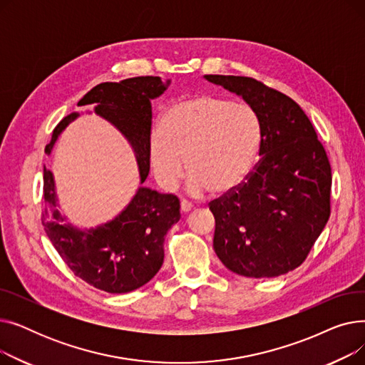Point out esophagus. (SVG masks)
<instances>
[{"mask_svg":"<svg viewBox=\"0 0 365 365\" xmlns=\"http://www.w3.org/2000/svg\"><path fill=\"white\" fill-rule=\"evenodd\" d=\"M192 202H189L187 200H182L180 201V210H182V212L183 213H189L190 212V210H192Z\"/></svg>","mask_w":365,"mask_h":365,"instance_id":"esophagus-1","label":"esophagus"}]
</instances>
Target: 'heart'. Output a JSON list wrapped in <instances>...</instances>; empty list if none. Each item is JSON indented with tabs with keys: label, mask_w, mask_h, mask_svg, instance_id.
<instances>
[{
	"label": "heart",
	"mask_w": 365,
	"mask_h": 365,
	"mask_svg": "<svg viewBox=\"0 0 365 365\" xmlns=\"http://www.w3.org/2000/svg\"><path fill=\"white\" fill-rule=\"evenodd\" d=\"M262 139L260 121L245 103L200 94L171 105L149 140V163L157 182L175 189L186 161L192 194L223 195L252 170Z\"/></svg>",
	"instance_id": "obj_1"
}]
</instances>
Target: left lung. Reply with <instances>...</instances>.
<instances>
[{
	"label": "left lung",
	"instance_id": "1",
	"mask_svg": "<svg viewBox=\"0 0 365 365\" xmlns=\"http://www.w3.org/2000/svg\"><path fill=\"white\" fill-rule=\"evenodd\" d=\"M235 93L260 121V160L245 180L210 202L213 247L238 275L274 278L299 267L330 217L331 167L315 128L289 96L235 75H204Z\"/></svg>",
	"mask_w": 365,
	"mask_h": 365
}]
</instances>
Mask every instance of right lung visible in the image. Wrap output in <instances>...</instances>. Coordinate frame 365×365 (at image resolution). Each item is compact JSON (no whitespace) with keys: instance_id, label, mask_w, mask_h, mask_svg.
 <instances>
[{"instance_id":"1","label":"right lung","mask_w":365,"mask_h":365,"mask_svg":"<svg viewBox=\"0 0 365 365\" xmlns=\"http://www.w3.org/2000/svg\"><path fill=\"white\" fill-rule=\"evenodd\" d=\"M168 84L170 80L164 83L160 76H134L96 86L78 102V106L94 103V112L128 140L138 160L140 185L149 175L150 101L161 96ZM78 117V112H72L56 125L46 146L47 155L61 133ZM44 200L50 215L46 208L43 225L57 253L76 277L112 294L136 290L155 277L164 262L165 235L180 219L176 195L140 186L115 219L90 229L75 227L57 210L54 178L46 167Z\"/></svg>"}]
</instances>
